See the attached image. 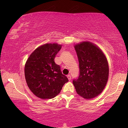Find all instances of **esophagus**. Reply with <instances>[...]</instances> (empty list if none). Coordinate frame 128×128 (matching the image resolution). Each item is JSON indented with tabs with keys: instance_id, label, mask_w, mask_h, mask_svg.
<instances>
[{
	"instance_id": "1",
	"label": "esophagus",
	"mask_w": 128,
	"mask_h": 128,
	"mask_svg": "<svg viewBox=\"0 0 128 128\" xmlns=\"http://www.w3.org/2000/svg\"><path fill=\"white\" fill-rule=\"evenodd\" d=\"M67 77H68V79L69 81H70V80H71V76H70L68 75V76H67Z\"/></svg>"
}]
</instances>
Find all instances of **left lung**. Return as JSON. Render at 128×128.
Instances as JSON below:
<instances>
[{"mask_svg":"<svg viewBox=\"0 0 128 128\" xmlns=\"http://www.w3.org/2000/svg\"><path fill=\"white\" fill-rule=\"evenodd\" d=\"M79 62L80 74L73 80L77 93L92 99L102 92L109 74L107 60L101 50L93 43L83 42L74 46Z\"/></svg>","mask_w":128,"mask_h":128,"instance_id":"1","label":"left lung"}]
</instances>
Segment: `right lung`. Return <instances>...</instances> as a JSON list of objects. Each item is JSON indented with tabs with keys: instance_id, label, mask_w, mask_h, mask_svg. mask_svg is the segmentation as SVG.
<instances>
[{
	"instance_id": "1",
	"label": "right lung",
	"mask_w": 128,
	"mask_h": 128,
	"mask_svg": "<svg viewBox=\"0 0 128 128\" xmlns=\"http://www.w3.org/2000/svg\"><path fill=\"white\" fill-rule=\"evenodd\" d=\"M62 48L57 43H47L36 49L25 66V77L32 92L38 98L52 99L60 93L68 79L62 74L54 59Z\"/></svg>"
}]
</instances>
